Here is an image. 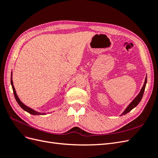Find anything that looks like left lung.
I'll return each mask as SVG.
<instances>
[{
  "label": "left lung",
  "instance_id": "8db88e82",
  "mask_svg": "<svg viewBox=\"0 0 158 158\" xmlns=\"http://www.w3.org/2000/svg\"><path fill=\"white\" fill-rule=\"evenodd\" d=\"M147 83V75L146 76V78H145V81H144V85H143V86L142 88V89H140V92H139L137 95V96L132 100V102L128 105V107L125 109V111L123 112V113L121 114V116L122 115H125L127 113H128V112H130L132 109L135 108V107H136L138 106V104L140 103V102L141 101V99L143 97V94H144V90H145V88H146V85Z\"/></svg>",
  "mask_w": 158,
  "mask_h": 158
}]
</instances>
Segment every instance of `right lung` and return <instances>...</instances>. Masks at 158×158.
Listing matches in <instances>:
<instances>
[{"instance_id": "1", "label": "right lung", "mask_w": 158, "mask_h": 158, "mask_svg": "<svg viewBox=\"0 0 158 158\" xmlns=\"http://www.w3.org/2000/svg\"><path fill=\"white\" fill-rule=\"evenodd\" d=\"M10 82H11V85H12V89H13V92H14V97H15V99L16 100L17 103H18L19 106H20L24 111H26V112L29 113L30 114H33V115H44V114H46L45 113H40V112H37L36 111H35V110H33V109L29 107L26 106V105L24 103H23L21 100L20 99V98H18V95L16 94V89L15 88H14V84H13V80H12V72L11 73V80H10Z\"/></svg>"}]
</instances>
